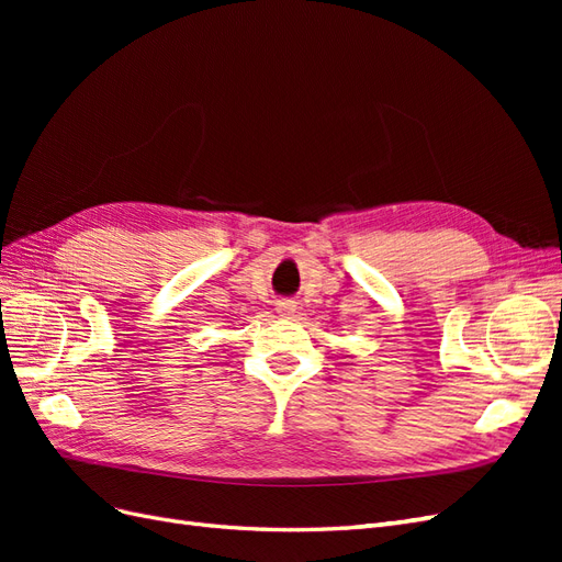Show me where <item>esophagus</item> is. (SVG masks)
<instances>
[{"mask_svg": "<svg viewBox=\"0 0 562 562\" xmlns=\"http://www.w3.org/2000/svg\"><path fill=\"white\" fill-rule=\"evenodd\" d=\"M279 314H283V316H291L293 312H295V302L293 300H283V302H279Z\"/></svg>", "mask_w": 562, "mask_h": 562, "instance_id": "34e87169", "label": "esophagus"}]
</instances>
